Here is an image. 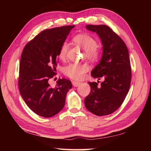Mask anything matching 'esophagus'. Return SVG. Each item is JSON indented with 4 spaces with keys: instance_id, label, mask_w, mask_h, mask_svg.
Segmentation results:
<instances>
[{
    "instance_id": "34e87169",
    "label": "esophagus",
    "mask_w": 151,
    "mask_h": 151,
    "mask_svg": "<svg viewBox=\"0 0 151 151\" xmlns=\"http://www.w3.org/2000/svg\"><path fill=\"white\" fill-rule=\"evenodd\" d=\"M72 84L73 86H75V87H77L80 84H81V82H76V81H73L72 82Z\"/></svg>"
}]
</instances>
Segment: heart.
Instances as JSON below:
<instances>
[{"label":"heart","instance_id":"1","mask_svg":"<svg viewBox=\"0 0 151 151\" xmlns=\"http://www.w3.org/2000/svg\"><path fill=\"white\" fill-rule=\"evenodd\" d=\"M73 41L85 51L84 56L86 58L91 62H94L99 58V51L97 47V41L92 36L87 34H80L74 37ZM68 49L69 45L67 42H63L61 45L58 52L60 59H65ZM88 70L89 67L87 64L73 63L64 67L63 73L69 78L80 81L84 78L85 74Z\"/></svg>","mask_w":151,"mask_h":151}]
</instances>
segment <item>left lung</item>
Returning <instances> with one entry per match:
<instances>
[{
	"mask_svg": "<svg viewBox=\"0 0 151 151\" xmlns=\"http://www.w3.org/2000/svg\"><path fill=\"white\" fill-rule=\"evenodd\" d=\"M100 37L103 54L91 76L104 81L89 82L91 91L85 98L86 108L91 113L103 116L111 114L121 106L129 91L132 71L127 47L123 40L104 24L86 25Z\"/></svg>",
	"mask_w": 151,
	"mask_h": 151,
	"instance_id": "8db88e82",
	"label": "left lung"
}]
</instances>
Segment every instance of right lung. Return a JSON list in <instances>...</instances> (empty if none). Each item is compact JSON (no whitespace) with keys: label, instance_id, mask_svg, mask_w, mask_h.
Wrapping results in <instances>:
<instances>
[{"label":"right lung","instance_id":"add662e5","mask_svg":"<svg viewBox=\"0 0 151 151\" xmlns=\"http://www.w3.org/2000/svg\"><path fill=\"white\" fill-rule=\"evenodd\" d=\"M73 26H63L41 32L29 41L21 56L18 84L20 93L35 114L50 117L62 110L71 82L59 79L55 88L48 81L56 75L58 56Z\"/></svg>","mask_w":151,"mask_h":151}]
</instances>
